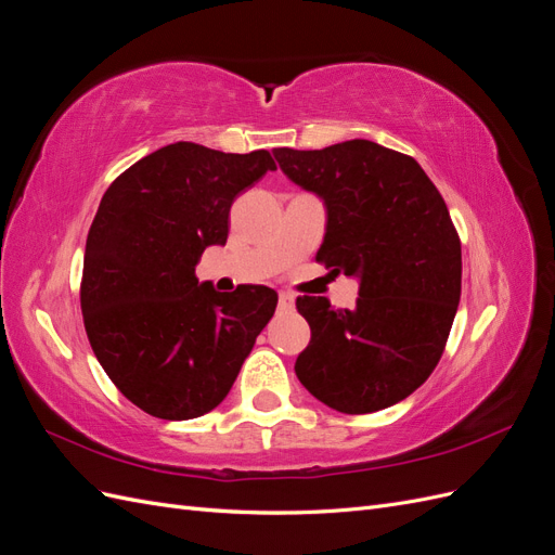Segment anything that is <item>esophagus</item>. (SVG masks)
Masks as SVG:
<instances>
[{"label": "esophagus", "mask_w": 555, "mask_h": 555, "mask_svg": "<svg viewBox=\"0 0 555 555\" xmlns=\"http://www.w3.org/2000/svg\"><path fill=\"white\" fill-rule=\"evenodd\" d=\"M278 306H280V310H294V306H296V296H294L292 292H280V296H278Z\"/></svg>", "instance_id": "obj_1"}]
</instances>
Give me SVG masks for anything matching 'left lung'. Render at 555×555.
I'll use <instances>...</instances> for the list:
<instances>
[{"label": "left lung", "mask_w": 555, "mask_h": 555, "mask_svg": "<svg viewBox=\"0 0 555 555\" xmlns=\"http://www.w3.org/2000/svg\"><path fill=\"white\" fill-rule=\"evenodd\" d=\"M275 159L326 204L317 263L361 280L351 310L296 298L310 324L296 377L343 414L391 408L430 377L459 310L461 238L444 198L410 155L373 141L278 147Z\"/></svg>", "instance_id": "1"}]
</instances>
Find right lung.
Masks as SVG:
<instances>
[{
	"instance_id": "right-lung-1",
	"label": "right lung",
	"mask_w": 555,
	"mask_h": 555,
	"mask_svg": "<svg viewBox=\"0 0 555 555\" xmlns=\"http://www.w3.org/2000/svg\"><path fill=\"white\" fill-rule=\"evenodd\" d=\"M275 162L171 143L106 190L82 259L80 310L96 361L143 412L184 422L215 410L236 382L278 294L263 284L215 292L194 266L224 245L233 198Z\"/></svg>"
}]
</instances>
